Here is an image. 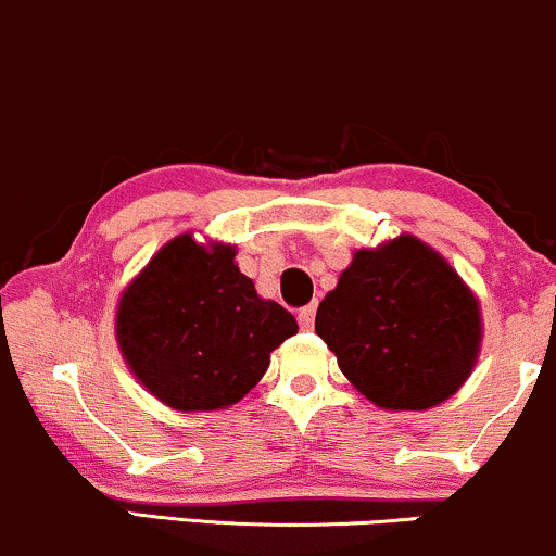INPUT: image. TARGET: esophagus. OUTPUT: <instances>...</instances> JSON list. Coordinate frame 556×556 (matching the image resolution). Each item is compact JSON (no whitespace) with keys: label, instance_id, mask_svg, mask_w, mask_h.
<instances>
[{"label":"esophagus","instance_id":"obj_1","mask_svg":"<svg viewBox=\"0 0 556 556\" xmlns=\"http://www.w3.org/2000/svg\"><path fill=\"white\" fill-rule=\"evenodd\" d=\"M298 321H300V329H305V331L314 329V321H316V303L303 305V308L298 311Z\"/></svg>","mask_w":556,"mask_h":556}]
</instances>
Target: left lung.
I'll return each instance as SVG.
<instances>
[{
  "label": "left lung",
  "mask_w": 556,
  "mask_h": 556,
  "mask_svg": "<svg viewBox=\"0 0 556 556\" xmlns=\"http://www.w3.org/2000/svg\"><path fill=\"white\" fill-rule=\"evenodd\" d=\"M316 334L358 392L387 410H426L463 387L481 344V311L429 245L358 251L316 311Z\"/></svg>",
  "instance_id": "8db88e82"
}]
</instances>
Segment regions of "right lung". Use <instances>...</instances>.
I'll list each match as a JSON object with an SVG mask.
<instances>
[{"instance_id":"right-lung-1","label":"right lung","mask_w":556,"mask_h":556,"mask_svg":"<svg viewBox=\"0 0 556 556\" xmlns=\"http://www.w3.org/2000/svg\"><path fill=\"white\" fill-rule=\"evenodd\" d=\"M298 331L290 311L261 300L232 245L169 240L132 279L117 308V342L138 381L175 410L235 405L269 355Z\"/></svg>"}]
</instances>
